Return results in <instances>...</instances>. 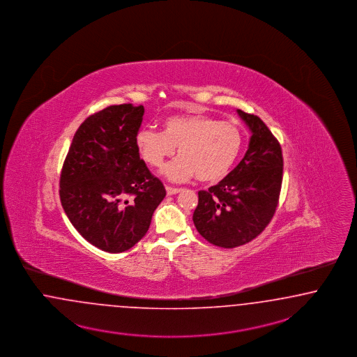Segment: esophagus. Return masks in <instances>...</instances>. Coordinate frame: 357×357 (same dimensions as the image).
Returning a JSON list of instances; mask_svg holds the SVG:
<instances>
[{
  "label": "esophagus",
  "instance_id": "1",
  "mask_svg": "<svg viewBox=\"0 0 357 357\" xmlns=\"http://www.w3.org/2000/svg\"><path fill=\"white\" fill-rule=\"evenodd\" d=\"M182 191V188H176V187H172V185H166V192L167 195H175L179 194Z\"/></svg>",
  "mask_w": 357,
  "mask_h": 357
}]
</instances>
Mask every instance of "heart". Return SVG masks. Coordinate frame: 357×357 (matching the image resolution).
<instances>
[{
  "label": "heart",
  "instance_id": "obj_1",
  "mask_svg": "<svg viewBox=\"0 0 357 357\" xmlns=\"http://www.w3.org/2000/svg\"><path fill=\"white\" fill-rule=\"evenodd\" d=\"M144 160L160 167L178 148L179 158L163 169L174 182L197 175L200 182H219L232 172L240 158L244 135L232 123L207 114H175L163 123V132L141 129L135 137Z\"/></svg>",
  "mask_w": 357,
  "mask_h": 357
}]
</instances>
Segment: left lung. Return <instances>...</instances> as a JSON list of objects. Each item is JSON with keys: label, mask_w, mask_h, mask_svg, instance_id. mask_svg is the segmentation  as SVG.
I'll use <instances>...</instances> for the list:
<instances>
[{"label": "left lung", "mask_w": 357, "mask_h": 357, "mask_svg": "<svg viewBox=\"0 0 357 357\" xmlns=\"http://www.w3.org/2000/svg\"><path fill=\"white\" fill-rule=\"evenodd\" d=\"M252 137L244 158L216 185L199 191L192 220L208 243L244 245L271 222L282 185V149L265 123L237 109Z\"/></svg>", "instance_id": "left-lung-1"}]
</instances>
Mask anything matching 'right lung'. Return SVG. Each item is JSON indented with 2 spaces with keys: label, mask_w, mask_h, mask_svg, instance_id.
I'll return each mask as SVG.
<instances>
[{
  "label": "right lung",
  "mask_w": 357,
  "mask_h": 357,
  "mask_svg": "<svg viewBox=\"0 0 357 357\" xmlns=\"http://www.w3.org/2000/svg\"><path fill=\"white\" fill-rule=\"evenodd\" d=\"M145 109L111 105L79 126L63 163L61 202L75 229L108 253L135 246L148 232L166 190L139 158L135 137Z\"/></svg>",
  "instance_id": "obj_1"
}]
</instances>
